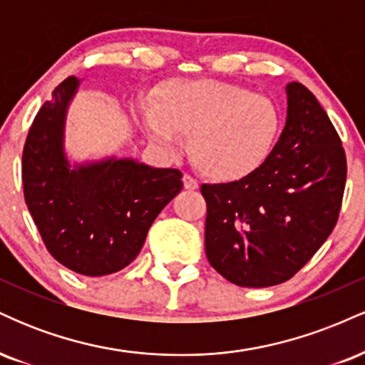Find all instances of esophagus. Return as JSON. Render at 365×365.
I'll return each instance as SVG.
<instances>
[{"instance_id":"esophagus-1","label":"esophagus","mask_w":365,"mask_h":365,"mask_svg":"<svg viewBox=\"0 0 365 365\" xmlns=\"http://www.w3.org/2000/svg\"><path fill=\"white\" fill-rule=\"evenodd\" d=\"M183 187L187 188V190H197L199 188V183H197V180L194 177H190V175H183Z\"/></svg>"}]
</instances>
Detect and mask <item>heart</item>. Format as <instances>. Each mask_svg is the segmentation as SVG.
I'll list each match as a JSON object with an SVG mask.
<instances>
[{"label":"heart","instance_id":"heart-1","mask_svg":"<svg viewBox=\"0 0 365 365\" xmlns=\"http://www.w3.org/2000/svg\"><path fill=\"white\" fill-rule=\"evenodd\" d=\"M149 139L168 153L188 135V154L204 177L230 183L254 175L273 154L282 130L278 106L267 96L217 81H182L144 104Z\"/></svg>","mask_w":365,"mask_h":365}]
</instances>
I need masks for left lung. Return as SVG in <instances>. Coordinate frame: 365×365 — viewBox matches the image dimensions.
I'll return each mask as SVG.
<instances>
[{
    "instance_id": "obj_1",
    "label": "left lung",
    "mask_w": 365,
    "mask_h": 365,
    "mask_svg": "<svg viewBox=\"0 0 365 365\" xmlns=\"http://www.w3.org/2000/svg\"><path fill=\"white\" fill-rule=\"evenodd\" d=\"M287 123L273 154L254 175L202 185L206 255L238 287L279 284L311 261L340 216L346 156L316 96L287 86Z\"/></svg>"
}]
</instances>
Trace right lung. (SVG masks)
Returning <instances> with one entry per match:
<instances>
[{"label": "right lung", "instance_id": "obj_1", "mask_svg": "<svg viewBox=\"0 0 365 365\" xmlns=\"http://www.w3.org/2000/svg\"><path fill=\"white\" fill-rule=\"evenodd\" d=\"M78 87L65 78L37 111L22 153L24 197L48 252L83 276H106L140 252L163 207L182 190V173L132 159L70 170L63 125Z\"/></svg>", "mask_w": 365, "mask_h": 365}]
</instances>
